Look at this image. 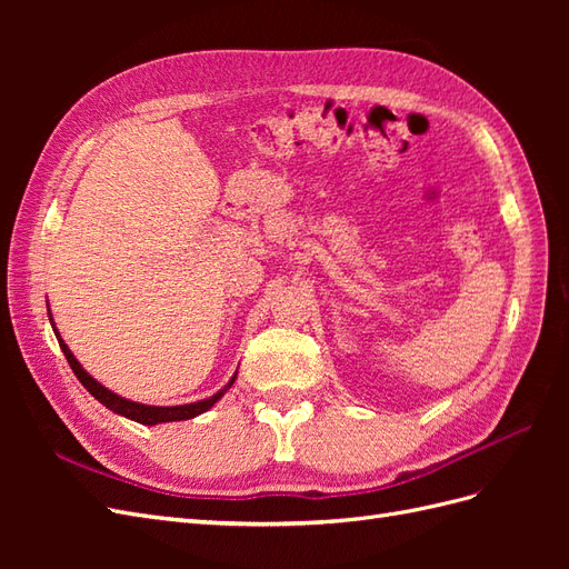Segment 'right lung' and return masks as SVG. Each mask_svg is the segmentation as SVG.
<instances>
[{"label": "right lung", "mask_w": 569, "mask_h": 569, "mask_svg": "<svg viewBox=\"0 0 569 569\" xmlns=\"http://www.w3.org/2000/svg\"><path fill=\"white\" fill-rule=\"evenodd\" d=\"M51 325H54V322H51ZM57 339H59V347H61V351H63V356L68 360V366H71V370L76 372V377L82 382V387L88 389L99 403H104L109 410L118 412V416H123L128 420L140 422V425H159V422H178V420L197 418V416H201V412L209 410L213 403H218L222 399V393H226L234 385V380H237V375H234L232 380L226 387H222L218 393L209 396V399H203V401H197V403H184V406H144V403H137V401H128V399H123V396H118L111 389H107L104 385H99L90 372H84V368L78 363L76 356L71 353V349L66 347L63 339L59 337V332H57Z\"/></svg>", "instance_id": "add662e5"}]
</instances>
